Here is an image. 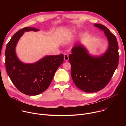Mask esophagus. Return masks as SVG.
Returning <instances> with one entry per match:
<instances>
[{
    "label": "esophagus",
    "instance_id": "34e87169",
    "mask_svg": "<svg viewBox=\"0 0 126 126\" xmlns=\"http://www.w3.org/2000/svg\"><path fill=\"white\" fill-rule=\"evenodd\" d=\"M64 59L65 61H67L69 60V56H68V54H64Z\"/></svg>",
    "mask_w": 126,
    "mask_h": 126
}]
</instances>
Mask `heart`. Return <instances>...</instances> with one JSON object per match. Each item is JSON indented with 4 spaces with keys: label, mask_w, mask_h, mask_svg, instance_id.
I'll list each match as a JSON object with an SVG mask.
<instances>
[{
    "label": "heart",
    "mask_w": 126,
    "mask_h": 126,
    "mask_svg": "<svg viewBox=\"0 0 126 126\" xmlns=\"http://www.w3.org/2000/svg\"><path fill=\"white\" fill-rule=\"evenodd\" d=\"M74 31H75V30H73L72 31V32H71V33H73V32H74Z\"/></svg>",
    "instance_id": "obj_1"
}]
</instances>
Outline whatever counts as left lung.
<instances>
[{
	"label": "left lung",
	"instance_id": "1",
	"mask_svg": "<svg viewBox=\"0 0 126 126\" xmlns=\"http://www.w3.org/2000/svg\"><path fill=\"white\" fill-rule=\"evenodd\" d=\"M94 25L106 36L108 43L106 50L99 56L93 55L84 45L76 44L69 56L73 82L79 89L87 93L99 91L106 87L119 62V47L115 36L102 24Z\"/></svg>",
	"mask_w": 126,
	"mask_h": 126
}]
</instances>
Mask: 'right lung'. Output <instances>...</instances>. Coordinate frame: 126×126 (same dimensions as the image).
<instances>
[{
  "mask_svg": "<svg viewBox=\"0 0 126 126\" xmlns=\"http://www.w3.org/2000/svg\"><path fill=\"white\" fill-rule=\"evenodd\" d=\"M39 31L35 27H25L15 33L7 43L5 66L7 74L19 91L35 96L49 87L58 67L63 63L64 55L45 56L33 63H25L17 57L16 47L25 32Z\"/></svg>",
  "mask_w": 126,
  "mask_h": 126,
  "instance_id": "obj_1",
  "label": "right lung"
}]
</instances>
